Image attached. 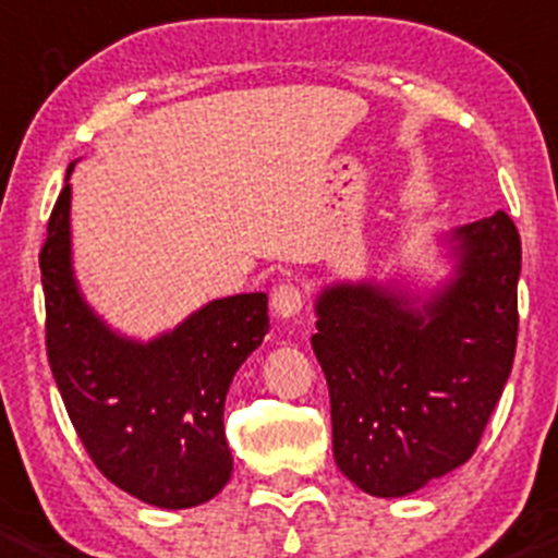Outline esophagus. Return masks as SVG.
I'll return each instance as SVG.
<instances>
[{"mask_svg":"<svg viewBox=\"0 0 558 558\" xmlns=\"http://www.w3.org/2000/svg\"><path fill=\"white\" fill-rule=\"evenodd\" d=\"M271 308H274V314L281 319H290V317H295V314H301V308H303L301 287L292 284V281H284V284L274 287Z\"/></svg>","mask_w":558,"mask_h":558,"instance_id":"obj_1","label":"esophagus"}]
</instances>
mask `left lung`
I'll return each mask as SVG.
<instances>
[{
  "label": "left lung",
  "mask_w": 558,
  "mask_h": 558,
  "mask_svg": "<svg viewBox=\"0 0 558 558\" xmlns=\"http://www.w3.org/2000/svg\"><path fill=\"white\" fill-rule=\"evenodd\" d=\"M451 241L457 274L429 301L367 281L317 298L332 453L373 497H405L468 462L513 367L519 231L497 211Z\"/></svg>",
  "instance_id": "8db88e82"
}]
</instances>
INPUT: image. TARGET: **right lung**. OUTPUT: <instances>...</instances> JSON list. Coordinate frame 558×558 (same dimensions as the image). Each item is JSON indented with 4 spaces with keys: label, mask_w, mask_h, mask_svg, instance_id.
<instances>
[{
    "label": "right lung",
    "mask_w": 558,
    "mask_h": 558,
    "mask_svg": "<svg viewBox=\"0 0 558 558\" xmlns=\"http://www.w3.org/2000/svg\"><path fill=\"white\" fill-rule=\"evenodd\" d=\"M69 201L66 182L39 252L45 347L69 418L101 475L123 492L169 510L206 502L233 473L222 411L239 365L268 332V295L211 301L147 343L118 336L74 281Z\"/></svg>",
    "instance_id": "obj_1"
}]
</instances>
